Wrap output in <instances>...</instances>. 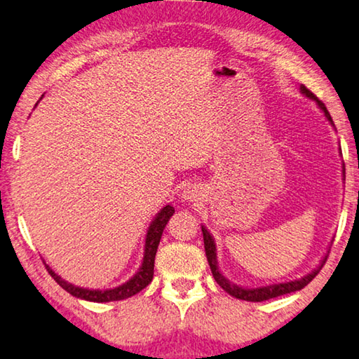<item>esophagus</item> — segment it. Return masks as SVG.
Returning <instances> with one entry per match:
<instances>
[{"label": "esophagus", "instance_id": "1", "mask_svg": "<svg viewBox=\"0 0 359 359\" xmlns=\"http://www.w3.org/2000/svg\"><path fill=\"white\" fill-rule=\"evenodd\" d=\"M197 197V191L194 189V187H189V189L184 191V198L187 201H191V198H196Z\"/></svg>", "mask_w": 359, "mask_h": 359}]
</instances>
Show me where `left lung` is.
I'll use <instances>...</instances> for the list:
<instances>
[{
	"label": "left lung",
	"instance_id": "obj_1",
	"mask_svg": "<svg viewBox=\"0 0 359 359\" xmlns=\"http://www.w3.org/2000/svg\"><path fill=\"white\" fill-rule=\"evenodd\" d=\"M301 92L304 93L305 97L315 100L316 104H318V107H320V109L323 111V113H325L326 119L334 126L332 117H331V114H329V111L326 109L325 103H323L321 100H318V97H315L313 93L310 92L305 86H301ZM344 173H345V167H344ZM344 180H345V176H344ZM202 232H203L205 255H207V259H208V264H210L211 273H213L216 283H218L222 287V290H224L226 292H229V294H231V296L237 297V299H242V301H248V302L269 301V299H273V297H278V296H283V294H290V292H294V291L302 290V287L307 286L310 281H312L316 277V275L320 273L321 267L325 266V262L327 259V256H325V259L321 261L320 266L316 267L313 272H310L309 275H305V277L299 278V280H294V281H286V283L269 285V286H261V287H242V286H237V285L231 283V281H229L224 277V275L219 272L218 261H216V245H215V240L210 235V232L207 231V227L202 226Z\"/></svg>",
	"mask_w": 359,
	"mask_h": 359
}]
</instances>
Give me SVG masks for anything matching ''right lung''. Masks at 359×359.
Listing matches in <instances>:
<instances>
[{
  "mask_svg": "<svg viewBox=\"0 0 359 359\" xmlns=\"http://www.w3.org/2000/svg\"><path fill=\"white\" fill-rule=\"evenodd\" d=\"M175 213V208L172 205H165L158 213L156 215L154 221L151 222V226L148 229V233H146V242H144V256H143V262H141V267L133 277L127 281V283L113 287V290H87V287H79L74 286L68 281L62 280L58 275L52 270L49 266L46 264L47 272L50 273V277L54 278L58 285H60L65 291H68L69 294L79 299H84V301H90V302H113V301H122V299L132 297L140 292L141 290H144L148 286L152 277H154V259H156V252H157V246L158 242H161L162 232L165 229L168 219L172 218Z\"/></svg>",
  "mask_w": 359,
  "mask_h": 359,
  "instance_id": "right-lung-1",
  "label": "right lung"
}]
</instances>
